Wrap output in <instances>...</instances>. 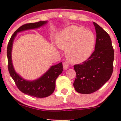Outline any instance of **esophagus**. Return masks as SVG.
Wrapping results in <instances>:
<instances>
[{
    "mask_svg": "<svg viewBox=\"0 0 121 121\" xmlns=\"http://www.w3.org/2000/svg\"><path fill=\"white\" fill-rule=\"evenodd\" d=\"M63 66L64 69H67L68 68V64L67 62H64L63 63Z\"/></svg>",
    "mask_w": 121,
    "mask_h": 121,
    "instance_id": "esophagus-1",
    "label": "esophagus"
}]
</instances>
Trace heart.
<instances>
[{
  "label": "heart",
  "instance_id": "b5f03b06",
  "mask_svg": "<svg viewBox=\"0 0 121 121\" xmlns=\"http://www.w3.org/2000/svg\"><path fill=\"white\" fill-rule=\"evenodd\" d=\"M93 33L83 27L71 26L65 29L56 39L57 46L65 50L70 63H80L90 57L95 46Z\"/></svg>",
  "mask_w": 121,
  "mask_h": 121
}]
</instances>
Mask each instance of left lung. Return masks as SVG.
I'll list each match as a JSON object with an SVG mask.
<instances>
[{
	"instance_id": "left-lung-1",
	"label": "left lung",
	"mask_w": 121,
	"mask_h": 121,
	"mask_svg": "<svg viewBox=\"0 0 121 121\" xmlns=\"http://www.w3.org/2000/svg\"><path fill=\"white\" fill-rule=\"evenodd\" d=\"M95 50L87 60L74 65L76 77L73 83L77 92L89 94L96 91L111 78L113 70L114 50L109 35L95 22Z\"/></svg>"
}]
</instances>
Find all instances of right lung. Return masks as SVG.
I'll return each instance as SVG.
<instances>
[{
    "instance_id": "add662e5",
    "label": "right lung",
    "mask_w": 121,
    "mask_h": 121,
    "mask_svg": "<svg viewBox=\"0 0 121 121\" xmlns=\"http://www.w3.org/2000/svg\"><path fill=\"white\" fill-rule=\"evenodd\" d=\"M47 23V21H45L22 25L15 31L12 36L7 47L8 68L10 76L14 80L16 86L21 91L25 94L36 98H45L50 96L54 92L56 88V79L63 71L62 63L60 62L58 65H52L47 72L37 80L27 81L21 77L15 71L12 60V49L13 41L17 33L27 30L38 29Z\"/></svg>"
}]
</instances>
